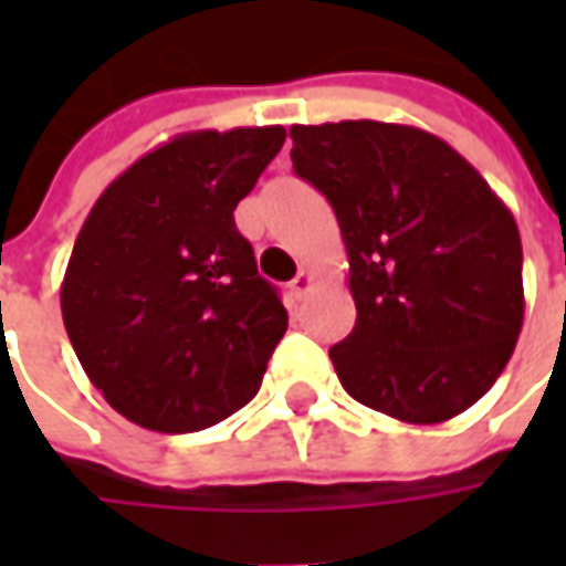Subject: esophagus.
<instances>
[{
	"instance_id": "1",
	"label": "esophagus",
	"mask_w": 566,
	"mask_h": 566,
	"mask_svg": "<svg viewBox=\"0 0 566 566\" xmlns=\"http://www.w3.org/2000/svg\"><path fill=\"white\" fill-rule=\"evenodd\" d=\"M308 287H312V272L303 270L300 275H296L294 282H291V296H294V300H303Z\"/></svg>"
}]
</instances>
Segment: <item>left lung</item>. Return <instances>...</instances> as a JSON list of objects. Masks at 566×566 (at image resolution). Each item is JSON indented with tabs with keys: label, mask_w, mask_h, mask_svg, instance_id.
<instances>
[{
	"label": "left lung",
	"mask_w": 566,
	"mask_h": 566,
	"mask_svg": "<svg viewBox=\"0 0 566 566\" xmlns=\"http://www.w3.org/2000/svg\"><path fill=\"white\" fill-rule=\"evenodd\" d=\"M294 172L327 197L355 331L331 360L357 403L439 424L485 397L524 321L512 211L449 142L406 124L291 127Z\"/></svg>",
	"instance_id": "8db88e82"
}]
</instances>
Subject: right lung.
<instances>
[{
  "label": "right lung",
  "instance_id": "add662e5",
  "mask_svg": "<svg viewBox=\"0 0 566 566\" xmlns=\"http://www.w3.org/2000/svg\"><path fill=\"white\" fill-rule=\"evenodd\" d=\"M284 127L163 142L93 202L60 308L108 406L157 433H193L260 391L287 312L233 211L282 150Z\"/></svg>",
  "mask_w": 566,
  "mask_h": 566
}]
</instances>
